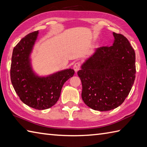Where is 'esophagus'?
Listing matches in <instances>:
<instances>
[{"label":"esophagus","instance_id":"34e87169","mask_svg":"<svg viewBox=\"0 0 147 147\" xmlns=\"http://www.w3.org/2000/svg\"><path fill=\"white\" fill-rule=\"evenodd\" d=\"M80 62H77L74 64L73 68H74V70H75V71L77 72V71L80 69Z\"/></svg>","mask_w":147,"mask_h":147}]
</instances>
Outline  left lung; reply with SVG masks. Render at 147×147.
Masks as SVG:
<instances>
[{
	"label": "left lung",
	"mask_w": 147,
	"mask_h": 147,
	"mask_svg": "<svg viewBox=\"0 0 147 147\" xmlns=\"http://www.w3.org/2000/svg\"><path fill=\"white\" fill-rule=\"evenodd\" d=\"M113 35L112 46L98 47L77 72L84 102L101 112L114 109L124 102L136 76L134 49L123 35Z\"/></svg>",
	"instance_id": "left-lung-1"
}]
</instances>
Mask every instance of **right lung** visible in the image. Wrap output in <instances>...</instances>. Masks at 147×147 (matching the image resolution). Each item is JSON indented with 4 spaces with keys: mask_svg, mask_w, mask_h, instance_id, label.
<instances>
[{
    "mask_svg": "<svg viewBox=\"0 0 147 147\" xmlns=\"http://www.w3.org/2000/svg\"><path fill=\"white\" fill-rule=\"evenodd\" d=\"M38 31L28 34L14 47L11 65V80L20 99L37 110L49 109L58 101L64 83L73 77V69H67L47 77L34 74L30 55L37 39Z\"/></svg>",
    "mask_w": 147,
    "mask_h": 147,
    "instance_id": "add662e5",
    "label": "right lung"
}]
</instances>
